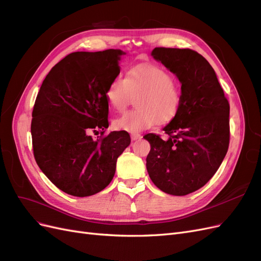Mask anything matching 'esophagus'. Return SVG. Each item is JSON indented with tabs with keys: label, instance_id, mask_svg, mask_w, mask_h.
I'll use <instances>...</instances> for the list:
<instances>
[{
	"label": "esophagus",
	"instance_id": "34e87169",
	"mask_svg": "<svg viewBox=\"0 0 261 261\" xmlns=\"http://www.w3.org/2000/svg\"><path fill=\"white\" fill-rule=\"evenodd\" d=\"M130 138H132V140H137V139L141 138V135H140V134H132Z\"/></svg>",
	"mask_w": 261,
	"mask_h": 261
}]
</instances>
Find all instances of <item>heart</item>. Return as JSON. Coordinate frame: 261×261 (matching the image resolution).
I'll return each mask as SVG.
<instances>
[{
  "label": "heart",
  "instance_id": "1",
  "mask_svg": "<svg viewBox=\"0 0 261 261\" xmlns=\"http://www.w3.org/2000/svg\"><path fill=\"white\" fill-rule=\"evenodd\" d=\"M107 100L115 111L121 112L136 98V110L113 120L117 130L139 133L156 123L167 124L174 118L181 106L180 87L160 66L141 64L127 70L125 78L115 76L109 84Z\"/></svg>",
  "mask_w": 261,
  "mask_h": 261
}]
</instances>
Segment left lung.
I'll return each mask as SVG.
<instances>
[{"mask_svg": "<svg viewBox=\"0 0 261 261\" xmlns=\"http://www.w3.org/2000/svg\"><path fill=\"white\" fill-rule=\"evenodd\" d=\"M154 60L181 84V106L163 130L144 136L150 143L147 171L162 192L184 196L206 185L222 163L230 144V105L215 69L191 49L154 48Z\"/></svg>", "mask_w": 261, "mask_h": 261, "instance_id": "obj_1", "label": "left lung"}]
</instances>
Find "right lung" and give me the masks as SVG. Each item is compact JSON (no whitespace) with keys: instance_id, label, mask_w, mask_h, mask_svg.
Returning <instances> with one entry per match:
<instances>
[{"instance_id":"obj_1","label":"right lung","mask_w":261,"mask_h":261,"mask_svg":"<svg viewBox=\"0 0 261 261\" xmlns=\"http://www.w3.org/2000/svg\"><path fill=\"white\" fill-rule=\"evenodd\" d=\"M125 54L109 49L74 52L53 66L38 92L31 121L39 168L64 193L87 197L112 180L116 160L130 144L127 132L109 127V84L120 74ZM100 132L93 140L91 132Z\"/></svg>"}]
</instances>
